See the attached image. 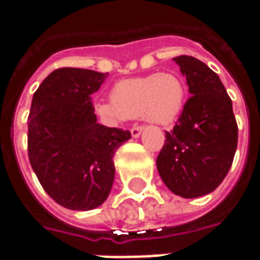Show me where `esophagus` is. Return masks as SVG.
Here are the masks:
<instances>
[{
  "label": "esophagus",
  "instance_id": "obj_1",
  "mask_svg": "<svg viewBox=\"0 0 260 260\" xmlns=\"http://www.w3.org/2000/svg\"><path fill=\"white\" fill-rule=\"evenodd\" d=\"M142 131H143V126H134V128L131 129V135H132V138H139L142 134Z\"/></svg>",
  "mask_w": 260,
  "mask_h": 260
}]
</instances>
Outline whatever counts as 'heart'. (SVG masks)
<instances>
[{"label":"heart","mask_w":260,"mask_h":260,"mask_svg":"<svg viewBox=\"0 0 260 260\" xmlns=\"http://www.w3.org/2000/svg\"><path fill=\"white\" fill-rule=\"evenodd\" d=\"M186 89L178 75L152 74L121 80L111 90V102H97L96 114L108 125H121L142 115L147 122L169 125L180 117Z\"/></svg>","instance_id":"1"}]
</instances>
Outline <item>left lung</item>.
Returning <instances> with one entry per match:
<instances>
[{"label":"left lung","instance_id":"8db88e82","mask_svg":"<svg viewBox=\"0 0 260 260\" xmlns=\"http://www.w3.org/2000/svg\"><path fill=\"white\" fill-rule=\"evenodd\" d=\"M186 78L191 97L156 164L170 191L192 199L217 188L233 164L238 126L233 102L217 74L189 55L173 58Z\"/></svg>","mask_w":260,"mask_h":260}]
</instances>
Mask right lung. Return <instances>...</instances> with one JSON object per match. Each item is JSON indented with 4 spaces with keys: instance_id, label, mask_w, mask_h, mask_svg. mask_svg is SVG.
Segmentation results:
<instances>
[{
    "instance_id": "obj_1",
    "label": "right lung",
    "mask_w": 260,
    "mask_h": 260,
    "mask_svg": "<svg viewBox=\"0 0 260 260\" xmlns=\"http://www.w3.org/2000/svg\"><path fill=\"white\" fill-rule=\"evenodd\" d=\"M108 74L55 69L31 100L27 152L44 191L61 206L85 212L103 205L111 192L114 154L129 131L97 122L91 94Z\"/></svg>"
}]
</instances>
